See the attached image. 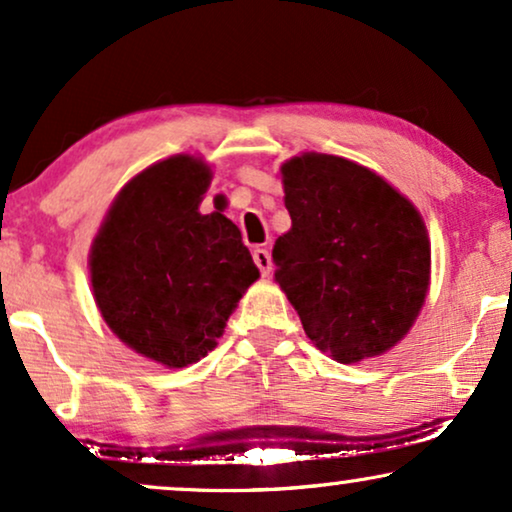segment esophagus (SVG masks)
Here are the masks:
<instances>
[{"instance_id": "esophagus-1", "label": "esophagus", "mask_w": 512, "mask_h": 512, "mask_svg": "<svg viewBox=\"0 0 512 512\" xmlns=\"http://www.w3.org/2000/svg\"><path fill=\"white\" fill-rule=\"evenodd\" d=\"M254 263L258 265V270H261L263 275H270L272 256H270L268 249H254Z\"/></svg>"}]
</instances>
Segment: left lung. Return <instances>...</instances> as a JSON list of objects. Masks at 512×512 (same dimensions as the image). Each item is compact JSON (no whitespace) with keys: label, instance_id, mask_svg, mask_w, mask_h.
<instances>
[{"label":"left lung","instance_id":"obj_1","mask_svg":"<svg viewBox=\"0 0 512 512\" xmlns=\"http://www.w3.org/2000/svg\"><path fill=\"white\" fill-rule=\"evenodd\" d=\"M291 230L272 249L275 279L314 347L340 363L405 338L431 277L422 214L368 167L303 153L282 165Z\"/></svg>","mask_w":512,"mask_h":512}]
</instances>
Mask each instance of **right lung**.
<instances>
[{"mask_svg": "<svg viewBox=\"0 0 512 512\" xmlns=\"http://www.w3.org/2000/svg\"><path fill=\"white\" fill-rule=\"evenodd\" d=\"M212 170L172 156L121 188L90 249L102 319L130 349L186 368L216 347L237 300L258 279L240 228L200 214Z\"/></svg>", "mask_w": 512, "mask_h": 512, "instance_id": "obj_1", "label": "right lung"}]
</instances>
